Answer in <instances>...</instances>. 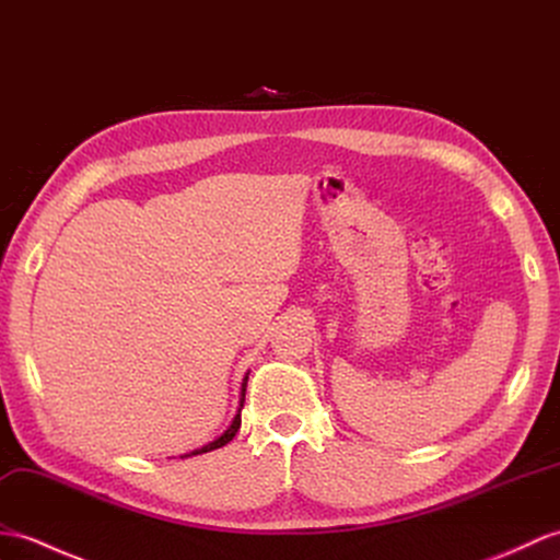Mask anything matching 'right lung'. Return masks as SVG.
Wrapping results in <instances>:
<instances>
[{"label":"right lung","mask_w":560,"mask_h":560,"mask_svg":"<svg viewBox=\"0 0 560 560\" xmlns=\"http://www.w3.org/2000/svg\"><path fill=\"white\" fill-rule=\"evenodd\" d=\"M245 386H248V372H245V376H243V382H241V396H238V408H236V415H233V420H231V424L224 429V434H219L217 439H212L210 444H205V446H200V448H195V451H190V453H184V456L180 458H188V456H198V453H210V451H214V448H221V446H226L229 441L236 436V432L241 429V410H243V402H245Z\"/></svg>","instance_id":"right-lung-1"}]
</instances>
